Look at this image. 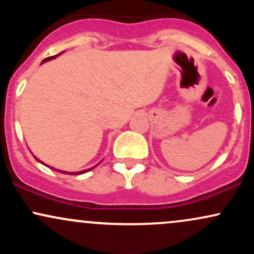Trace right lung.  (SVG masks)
<instances>
[{
  "label": "right lung",
  "instance_id": "add662e5",
  "mask_svg": "<svg viewBox=\"0 0 254 254\" xmlns=\"http://www.w3.org/2000/svg\"><path fill=\"white\" fill-rule=\"evenodd\" d=\"M62 54H63V52H61V54L56 55V56H51V57H48V58H45V60H44L43 62H42V64H43V63H45V62H48V61L55 60V58L58 57V56H60V55H62ZM34 157H36V156H34ZM36 160H38V161H39L40 164H44V162L40 161V160H39V159H37V157H36ZM44 165H45V164H44ZM46 166H48V165H46ZM97 166H98V165H95L94 167H97ZM48 167H50V166H48ZM94 167H92V168H88V170H83V171H81V172H65V171L56 170V168H54V167H50V168H52V170H55V171H57V172H61V173H64V174H71V176H76V174H83V173H86V172H88V171H90V170H93V168H94Z\"/></svg>",
  "mask_w": 254,
  "mask_h": 254
}]
</instances>
